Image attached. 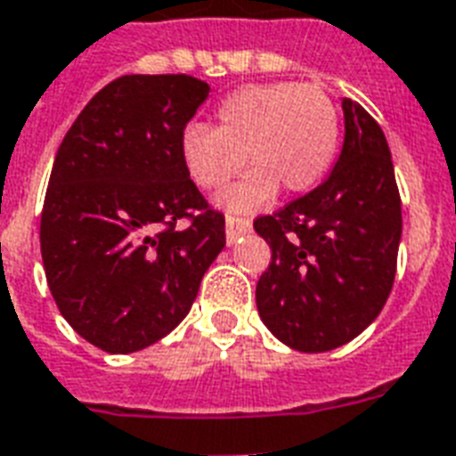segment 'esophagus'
<instances>
[{
	"label": "esophagus",
	"instance_id": "obj_1",
	"mask_svg": "<svg viewBox=\"0 0 456 456\" xmlns=\"http://www.w3.org/2000/svg\"><path fill=\"white\" fill-rule=\"evenodd\" d=\"M249 231H252V224H249L247 218H235V216L225 218V240H228V245H232L240 235H245V232Z\"/></svg>",
	"mask_w": 456,
	"mask_h": 456
}]
</instances>
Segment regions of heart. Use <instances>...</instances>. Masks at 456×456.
I'll use <instances>...</instances> for the list:
<instances>
[{
  "mask_svg": "<svg viewBox=\"0 0 456 456\" xmlns=\"http://www.w3.org/2000/svg\"><path fill=\"white\" fill-rule=\"evenodd\" d=\"M338 133V109L316 85H247L218 104L214 128L183 130L180 159L204 190L221 188L249 166L218 195L224 209L245 214L266 207L278 188L312 190L333 161Z\"/></svg>",
  "mask_w": 456,
  "mask_h": 456,
  "instance_id": "1",
  "label": "heart"
}]
</instances>
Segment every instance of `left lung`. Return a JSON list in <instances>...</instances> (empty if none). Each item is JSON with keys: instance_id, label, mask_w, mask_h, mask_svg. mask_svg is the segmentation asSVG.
<instances>
[{"instance_id": "obj_1", "label": "left lung", "mask_w": 456, "mask_h": 456, "mask_svg": "<svg viewBox=\"0 0 456 456\" xmlns=\"http://www.w3.org/2000/svg\"><path fill=\"white\" fill-rule=\"evenodd\" d=\"M345 142L319 188L254 221L271 247L256 309L278 340L328 352L371 326L393 290L402 204L390 147L371 114L342 100Z\"/></svg>"}]
</instances>
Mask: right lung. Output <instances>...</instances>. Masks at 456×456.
Wrapping results in <instances>:
<instances>
[{
    "instance_id": "right-lung-1",
    "label": "right lung",
    "mask_w": 456,
    "mask_h": 456,
    "mask_svg": "<svg viewBox=\"0 0 456 456\" xmlns=\"http://www.w3.org/2000/svg\"><path fill=\"white\" fill-rule=\"evenodd\" d=\"M207 97L209 85L183 73L116 77L56 151L40 221L47 285L70 328L109 354L171 333L225 247L224 214L180 159Z\"/></svg>"
}]
</instances>
